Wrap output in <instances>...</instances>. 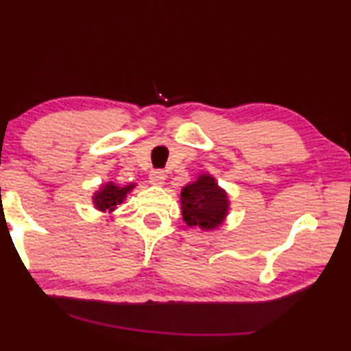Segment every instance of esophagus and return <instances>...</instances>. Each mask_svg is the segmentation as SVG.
<instances>
[{"label":"esophagus","mask_w":351,"mask_h":351,"mask_svg":"<svg viewBox=\"0 0 351 351\" xmlns=\"http://www.w3.org/2000/svg\"><path fill=\"white\" fill-rule=\"evenodd\" d=\"M149 182H151V184H154V186H162L165 182V173H164V171H160V170L151 171Z\"/></svg>","instance_id":"1"}]
</instances>
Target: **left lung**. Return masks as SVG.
Masks as SVG:
<instances>
[{"mask_svg":"<svg viewBox=\"0 0 351 351\" xmlns=\"http://www.w3.org/2000/svg\"><path fill=\"white\" fill-rule=\"evenodd\" d=\"M182 219L189 227L215 230L224 223L229 213V195L216 182L215 176L204 173L181 191Z\"/></svg>","mask_w":351,"mask_h":351,"instance_id":"1","label":"left lung"}]
</instances>
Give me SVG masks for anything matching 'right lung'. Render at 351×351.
Wrapping results in <instances>:
<instances>
[{"label":"right lung","instance_id":"obj_1","mask_svg":"<svg viewBox=\"0 0 351 351\" xmlns=\"http://www.w3.org/2000/svg\"><path fill=\"white\" fill-rule=\"evenodd\" d=\"M136 184H127V186H117L116 182H105V184L100 186V189L95 191L92 200H93V206L98 211H103V213H111L117 208V205L124 204V200L127 199V194L135 189Z\"/></svg>","mask_w":351,"mask_h":351}]
</instances>
